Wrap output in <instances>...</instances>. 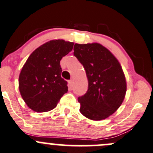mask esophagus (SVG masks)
Listing matches in <instances>:
<instances>
[{
  "instance_id": "1",
  "label": "esophagus",
  "mask_w": 153,
  "mask_h": 153,
  "mask_svg": "<svg viewBox=\"0 0 153 153\" xmlns=\"http://www.w3.org/2000/svg\"><path fill=\"white\" fill-rule=\"evenodd\" d=\"M68 83H69V85H70V87H72V85H73V80H70V81H68Z\"/></svg>"
}]
</instances>
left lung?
<instances>
[{"label": "left lung", "instance_id": "8db88e82", "mask_svg": "<svg viewBox=\"0 0 153 153\" xmlns=\"http://www.w3.org/2000/svg\"><path fill=\"white\" fill-rule=\"evenodd\" d=\"M74 55L84 67L89 82L86 94L78 98L80 112L89 120H105L125 99L127 83L123 68L112 53L99 43H75Z\"/></svg>", "mask_w": 153, "mask_h": 153}]
</instances>
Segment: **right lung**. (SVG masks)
Instances as JSON below:
<instances>
[{"label":"right lung","instance_id":"obj_1","mask_svg":"<svg viewBox=\"0 0 153 153\" xmlns=\"http://www.w3.org/2000/svg\"><path fill=\"white\" fill-rule=\"evenodd\" d=\"M73 45L64 39L51 40L28 58L19 76V90L31 110L49 111L67 92V82L61 77L60 61L72 51Z\"/></svg>","mask_w":153,"mask_h":153}]
</instances>
